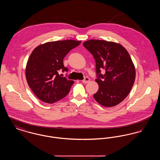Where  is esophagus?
<instances>
[{
	"label": "esophagus",
	"mask_w": 160,
	"mask_h": 160,
	"mask_svg": "<svg viewBox=\"0 0 160 160\" xmlns=\"http://www.w3.org/2000/svg\"><path fill=\"white\" fill-rule=\"evenodd\" d=\"M89 81H90V78H89V77H85L83 80H82V82H83V83H88Z\"/></svg>",
	"instance_id": "1"
}]
</instances>
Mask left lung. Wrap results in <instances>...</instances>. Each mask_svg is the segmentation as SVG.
I'll return each mask as SVG.
<instances>
[{
	"label": "left lung",
	"mask_w": 160,
	"mask_h": 160,
	"mask_svg": "<svg viewBox=\"0 0 160 160\" xmlns=\"http://www.w3.org/2000/svg\"><path fill=\"white\" fill-rule=\"evenodd\" d=\"M83 45L96 62L99 89L94 98L102 106L118 105L129 94L135 81V67L128 52L120 44L104 40L91 39ZM102 68L104 75L100 73Z\"/></svg>",
	"instance_id": "left-lung-1"
}]
</instances>
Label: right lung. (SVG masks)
<instances>
[{"label":"right lung","mask_w":160,"mask_h":160,"mask_svg":"<svg viewBox=\"0 0 160 160\" xmlns=\"http://www.w3.org/2000/svg\"><path fill=\"white\" fill-rule=\"evenodd\" d=\"M80 43L81 41L71 39L48 42L33 50L27 62L26 78L31 90L41 101L53 104L68 95L74 81L62 77L59 72L68 71L63 59Z\"/></svg>","instance_id":"add662e5"}]
</instances>
